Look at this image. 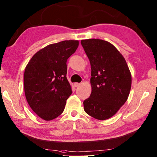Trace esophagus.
<instances>
[{
  "label": "esophagus",
  "instance_id": "obj_1",
  "mask_svg": "<svg viewBox=\"0 0 157 157\" xmlns=\"http://www.w3.org/2000/svg\"><path fill=\"white\" fill-rule=\"evenodd\" d=\"M74 86H75V87H78L79 86H80V84H79V83H75V84H74Z\"/></svg>",
  "mask_w": 157,
  "mask_h": 157
}]
</instances>
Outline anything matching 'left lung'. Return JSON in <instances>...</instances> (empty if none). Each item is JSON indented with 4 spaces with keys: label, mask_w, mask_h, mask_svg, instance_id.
I'll list each match as a JSON object with an SVG mask.
<instances>
[{
    "label": "left lung",
    "mask_w": 157,
    "mask_h": 157,
    "mask_svg": "<svg viewBox=\"0 0 157 157\" xmlns=\"http://www.w3.org/2000/svg\"><path fill=\"white\" fill-rule=\"evenodd\" d=\"M91 67L92 91L84 101L88 115L99 120L115 115L127 101L132 77L126 59L115 47L99 39L82 40Z\"/></svg>",
    "instance_id": "8db88e82"
}]
</instances>
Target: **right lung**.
<instances>
[{
	"mask_svg": "<svg viewBox=\"0 0 157 157\" xmlns=\"http://www.w3.org/2000/svg\"><path fill=\"white\" fill-rule=\"evenodd\" d=\"M78 46V40L48 45L34 54L25 68L27 101L33 112L45 121L61 115L72 93L67 78V61Z\"/></svg>",
	"mask_w": 157,
	"mask_h": 157,
	"instance_id": "obj_1",
	"label": "right lung"
}]
</instances>
